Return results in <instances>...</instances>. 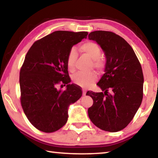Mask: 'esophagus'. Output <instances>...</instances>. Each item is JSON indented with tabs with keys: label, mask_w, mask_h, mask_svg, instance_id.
I'll return each instance as SVG.
<instances>
[{
	"label": "esophagus",
	"mask_w": 158,
	"mask_h": 158,
	"mask_svg": "<svg viewBox=\"0 0 158 158\" xmlns=\"http://www.w3.org/2000/svg\"><path fill=\"white\" fill-rule=\"evenodd\" d=\"M82 92H83V95H85V93H86V90H85V89H83Z\"/></svg>",
	"instance_id": "1"
}]
</instances>
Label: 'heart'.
I'll return each mask as SVG.
<instances>
[{
	"label": "heart",
	"instance_id": "b5f03b06",
	"mask_svg": "<svg viewBox=\"0 0 158 158\" xmlns=\"http://www.w3.org/2000/svg\"><path fill=\"white\" fill-rule=\"evenodd\" d=\"M80 50L90 58L93 60V66L97 69H101L103 67V63L100 58L101 49L98 45L93 42H86L80 46ZM77 59V52L75 48H71L67 56V66L70 72L75 69V61ZM98 78L95 72L89 73H78L73 77V81L76 84L83 87H87L94 83Z\"/></svg>",
	"mask_w": 158,
	"mask_h": 158
}]
</instances>
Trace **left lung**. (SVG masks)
Listing matches in <instances>:
<instances>
[{
    "instance_id": "obj_1",
    "label": "left lung",
    "mask_w": 158,
    "mask_h": 158,
    "mask_svg": "<svg viewBox=\"0 0 158 158\" xmlns=\"http://www.w3.org/2000/svg\"><path fill=\"white\" fill-rule=\"evenodd\" d=\"M89 38L101 47L106 62L105 74L97 84L102 92L86 93L93 100L88 114L100 129L118 132L131 122L142 102L141 64L132 48L118 35L96 31L89 35Z\"/></svg>"
}]
</instances>
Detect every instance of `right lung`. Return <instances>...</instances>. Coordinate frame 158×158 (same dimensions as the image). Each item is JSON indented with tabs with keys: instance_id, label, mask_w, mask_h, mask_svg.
<instances>
[{
	"instance_id": "obj_1",
	"label": "right lung",
	"mask_w": 158,
	"mask_h": 158,
	"mask_svg": "<svg viewBox=\"0 0 158 158\" xmlns=\"http://www.w3.org/2000/svg\"><path fill=\"white\" fill-rule=\"evenodd\" d=\"M88 34L53 32L35 42L26 53L19 74L21 104L28 121L42 132H53L63 127L68 106L81 97V90L69 84L66 59L69 49ZM60 83L67 84L66 90L57 89Z\"/></svg>"
}]
</instances>
